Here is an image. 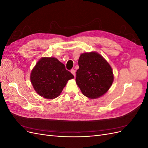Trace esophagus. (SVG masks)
<instances>
[{"label":"esophagus","mask_w":148,"mask_h":148,"mask_svg":"<svg viewBox=\"0 0 148 148\" xmlns=\"http://www.w3.org/2000/svg\"><path fill=\"white\" fill-rule=\"evenodd\" d=\"M71 73H72L73 75H74V77L75 76V74H76V72H75V70H73V69H72V70H71Z\"/></svg>","instance_id":"esophagus-1"}]
</instances>
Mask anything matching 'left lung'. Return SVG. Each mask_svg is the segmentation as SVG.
I'll list each match as a JSON object with an SVG mask.
<instances>
[{"label":"left lung","mask_w":148,"mask_h":148,"mask_svg":"<svg viewBox=\"0 0 148 148\" xmlns=\"http://www.w3.org/2000/svg\"><path fill=\"white\" fill-rule=\"evenodd\" d=\"M78 65L76 83L85 96L96 99L109 90L114 81L112 70L100 54L95 52L82 53Z\"/></svg>","instance_id":"8db88e82"}]
</instances>
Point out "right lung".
<instances>
[{"mask_svg": "<svg viewBox=\"0 0 148 148\" xmlns=\"http://www.w3.org/2000/svg\"><path fill=\"white\" fill-rule=\"evenodd\" d=\"M74 76L54 57H44L31 73V82L39 95L46 99L59 96L69 79Z\"/></svg>", "mask_w": 148, "mask_h": 148, "instance_id": "obj_1", "label": "right lung"}]
</instances>
